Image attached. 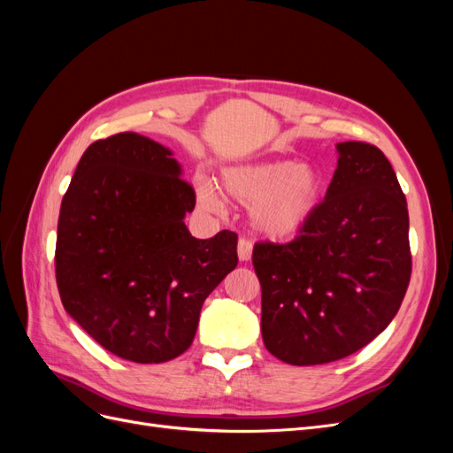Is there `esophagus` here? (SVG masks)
<instances>
[{"instance_id": "esophagus-1", "label": "esophagus", "mask_w": 453, "mask_h": 453, "mask_svg": "<svg viewBox=\"0 0 453 453\" xmlns=\"http://www.w3.org/2000/svg\"><path fill=\"white\" fill-rule=\"evenodd\" d=\"M251 251H253L251 240L240 238L238 240V257H240V260H250L251 258Z\"/></svg>"}]
</instances>
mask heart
<instances>
[{"label": "heart", "mask_w": 453, "mask_h": 453, "mask_svg": "<svg viewBox=\"0 0 453 453\" xmlns=\"http://www.w3.org/2000/svg\"><path fill=\"white\" fill-rule=\"evenodd\" d=\"M226 193L253 208V226L268 238L283 240L296 236L310 221L321 198L323 181L308 164L293 160H266L228 168L223 173ZM200 198L210 208H219L215 190L200 188Z\"/></svg>", "instance_id": "obj_1"}]
</instances>
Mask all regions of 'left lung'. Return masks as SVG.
<instances>
[{
    "instance_id": "8db88e82",
    "label": "left lung",
    "mask_w": 453,
    "mask_h": 453,
    "mask_svg": "<svg viewBox=\"0 0 453 453\" xmlns=\"http://www.w3.org/2000/svg\"><path fill=\"white\" fill-rule=\"evenodd\" d=\"M325 200L287 243L257 242L266 349L289 365L344 359L399 311L412 253L406 196L391 162L366 142L336 145Z\"/></svg>"
}]
</instances>
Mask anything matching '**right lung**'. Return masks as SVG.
<instances>
[{"mask_svg": "<svg viewBox=\"0 0 453 453\" xmlns=\"http://www.w3.org/2000/svg\"><path fill=\"white\" fill-rule=\"evenodd\" d=\"M160 143L135 132L94 142L58 217L65 311L120 359L166 363L193 344L203 300L238 265V234L196 240V193Z\"/></svg>", "mask_w": 453, "mask_h": 453, "instance_id": "right-lung-1", "label": "right lung"}]
</instances>
